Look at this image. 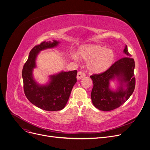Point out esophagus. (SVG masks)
<instances>
[{
  "instance_id": "1",
  "label": "esophagus",
  "mask_w": 150,
  "mask_h": 150,
  "mask_svg": "<svg viewBox=\"0 0 150 150\" xmlns=\"http://www.w3.org/2000/svg\"><path fill=\"white\" fill-rule=\"evenodd\" d=\"M86 76L85 73L81 72V71H79L77 74V76H76V78L77 79H81V78H84Z\"/></svg>"
}]
</instances>
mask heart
Returning <instances> with one entry per match:
<instances>
[{"mask_svg":"<svg viewBox=\"0 0 150 150\" xmlns=\"http://www.w3.org/2000/svg\"><path fill=\"white\" fill-rule=\"evenodd\" d=\"M78 56L87 62V68L91 74H102L106 72L113 65L115 54L112 49L106 48L99 44H87L81 46L78 51ZM71 57L76 62L79 57L72 54Z\"/></svg>","mask_w":150,"mask_h":150,"instance_id":"heart-1","label":"heart"}]
</instances>
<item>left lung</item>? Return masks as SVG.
<instances>
[{"instance_id":"left-lung-1","label":"left lung","mask_w":150,"mask_h":150,"mask_svg":"<svg viewBox=\"0 0 150 150\" xmlns=\"http://www.w3.org/2000/svg\"><path fill=\"white\" fill-rule=\"evenodd\" d=\"M123 52L127 56L113 64L106 72L90 76L93 83L91 93L92 103L97 109L109 111L125 103L132 94L135 87L134 59L131 58L126 45ZM117 80V90L110 87V82Z\"/></svg>"}]
</instances>
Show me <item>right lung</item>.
Instances as JSON below:
<instances>
[{"instance_id": "right-lung-1", "label": "right lung", "mask_w": 150, "mask_h": 150, "mask_svg": "<svg viewBox=\"0 0 150 150\" xmlns=\"http://www.w3.org/2000/svg\"><path fill=\"white\" fill-rule=\"evenodd\" d=\"M60 42H43L32 48L24 64L22 77L26 98L34 105L45 111H60L66 106L72 89L76 83L77 71H61L50 75L46 84H38L33 77V71L36 67V60L39 53L44 50L57 47Z\"/></svg>"}]
</instances>
